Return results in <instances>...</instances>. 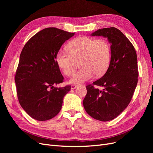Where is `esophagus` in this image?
<instances>
[{
  "label": "esophagus",
  "instance_id": "34e87169",
  "mask_svg": "<svg viewBox=\"0 0 153 153\" xmlns=\"http://www.w3.org/2000/svg\"><path fill=\"white\" fill-rule=\"evenodd\" d=\"M78 87V85H76V84H73L72 85H71V89H76V88Z\"/></svg>",
  "mask_w": 153,
  "mask_h": 153
}]
</instances>
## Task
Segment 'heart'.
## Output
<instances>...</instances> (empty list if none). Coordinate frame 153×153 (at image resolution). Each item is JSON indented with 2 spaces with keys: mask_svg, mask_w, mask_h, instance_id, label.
<instances>
[{
  "mask_svg": "<svg viewBox=\"0 0 153 153\" xmlns=\"http://www.w3.org/2000/svg\"><path fill=\"white\" fill-rule=\"evenodd\" d=\"M67 50L68 52L60 51L57 53L56 61L66 76L73 75L80 62L82 69L71 78L72 84H82L94 75L96 77L102 76L109 67L111 48L105 39L79 36L68 44Z\"/></svg>",
  "mask_w": 153,
  "mask_h": 153,
  "instance_id": "b5f03b06",
  "label": "heart"
}]
</instances>
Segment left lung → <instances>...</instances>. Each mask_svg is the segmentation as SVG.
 Wrapping results in <instances>:
<instances>
[{
    "mask_svg": "<svg viewBox=\"0 0 153 153\" xmlns=\"http://www.w3.org/2000/svg\"><path fill=\"white\" fill-rule=\"evenodd\" d=\"M92 36H103L111 43V61L105 75L86 86L83 101L86 112L101 121H111L130 103L138 82L137 56L135 48L123 32L115 27L98 29ZM94 85L104 87L103 91Z\"/></svg>",
    "mask_w": 153,
    "mask_h": 153,
    "instance_id": "1",
    "label": "left lung"
}]
</instances>
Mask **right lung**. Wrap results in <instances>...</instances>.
Masks as SVG:
<instances>
[{"instance_id":"add662e5","label":"right lung","mask_w":153,"mask_h":153,"mask_svg":"<svg viewBox=\"0 0 153 153\" xmlns=\"http://www.w3.org/2000/svg\"><path fill=\"white\" fill-rule=\"evenodd\" d=\"M75 33L55 27L38 32L23 48L15 81L18 101L37 121L52 119L61 110L63 98L71 85L55 87L64 81L56 61L62 44Z\"/></svg>"}]
</instances>
